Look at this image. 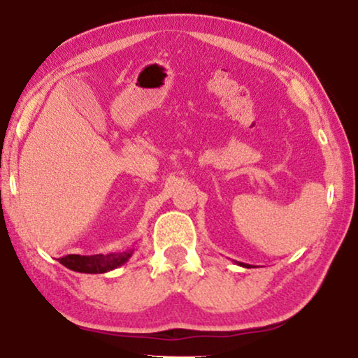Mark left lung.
<instances>
[{"instance_id":"8db88e82","label":"left lung","mask_w":358,"mask_h":358,"mask_svg":"<svg viewBox=\"0 0 358 358\" xmlns=\"http://www.w3.org/2000/svg\"><path fill=\"white\" fill-rule=\"evenodd\" d=\"M237 265H240V266H245V268H250V266H251V265L243 264V262H237Z\"/></svg>"}]
</instances>
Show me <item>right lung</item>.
<instances>
[{
	"label": "right lung",
	"instance_id": "obj_1",
	"mask_svg": "<svg viewBox=\"0 0 358 358\" xmlns=\"http://www.w3.org/2000/svg\"><path fill=\"white\" fill-rule=\"evenodd\" d=\"M134 250L113 254H96V256H78V254H69V256L58 259L66 268L78 271V273H107V271L118 268L131 259Z\"/></svg>",
	"mask_w": 358,
	"mask_h": 358
}]
</instances>
